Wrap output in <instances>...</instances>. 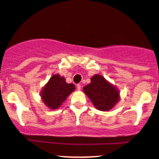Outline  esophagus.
Masks as SVG:
<instances>
[{
    "instance_id": "obj_1",
    "label": "esophagus",
    "mask_w": 159,
    "mask_h": 159,
    "mask_svg": "<svg viewBox=\"0 0 159 159\" xmlns=\"http://www.w3.org/2000/svg\"><path fill=\"white\" fill-rule=\"evenodd\" d=\"M81 84H77V89L78 90H81Z\"/></svg>"
}]
</instances>
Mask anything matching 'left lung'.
Returning a JSON list of instances; mask_svg holds the SVG:
<instances>
[{
    "label": "left lung",
    "instance_id": "1",
    "mask_svg": "<svg viewBox=\"0 0 159 159\" xmlns=\"http://www.w3.org/2000/svg\"><path fill=\"white\" fill-rule=\"evenodd\" d=\"M83 89L95 107L102 111L111 110L119 100L118 90L100 75H94Z\"/></svg>",
    "mask_w": 159,
    "mask_h": 159
}]
</instances>
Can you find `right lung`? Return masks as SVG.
Returning <instances> with one entry per match:
<instances>
[{
	"mask_svg": "<svg viewBox=\"0 0 159 159\" xmlns=\"http://www.w3.org/2000/svg\"><path fill=\"white\" fill-rule=\"evenodd\" d=\"M74 84H68L65 78L59 75L51 77L41 92V98L45 105L51 109H57L68 96L75 91Z\"/></svg>",
	"mask_w": 159,
	"mask_h": 159,
	"instance_id": "add662e5",
	"label": "right lung"
}]
</instances>
